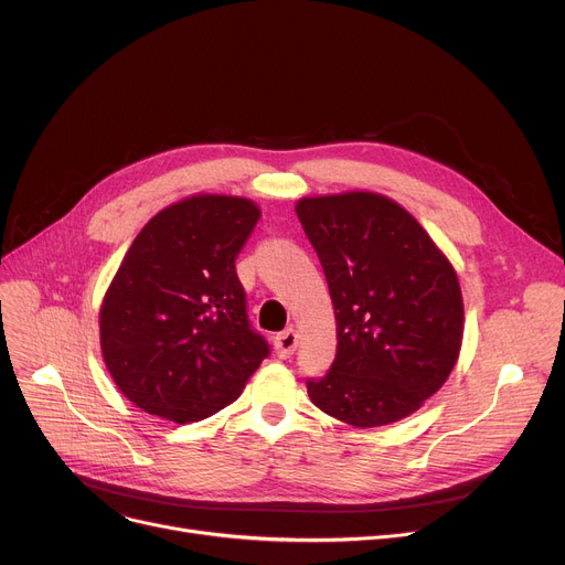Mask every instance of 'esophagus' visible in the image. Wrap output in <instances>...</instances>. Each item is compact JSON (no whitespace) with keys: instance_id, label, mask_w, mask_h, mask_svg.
I'll list each match as a JSON object with an SVG mask.
<instances>
[{"instance_id":"esophagus-1","label":"esophagus","mask_w":565,"mask_h":565,"mask_svg":"<svg viewBox=\"0 0 565 565\" xmlns=\"http://www.w3.org/2000/svg\"><path fill=\"white\" fill-rule=\"evenodd\" d=\"M298 339L300 337H298V330H295V328H288L281 334L275 337V350H277L281 360H288L290 354L295 352V348H298Z\"/></svg>"}]
</instances>
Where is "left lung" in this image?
Instances as JSON below:
<instances>
[{
	"label": "left lung",
	"instance_id": "1",
	"mask_svg": "<svg viewBox=\"0 0 565 565\" xmlns=\"http://www.w3.org/2000/svg\"><path fill=\"white\" fill-rule=\"evenodd\" d=\"M295 213L337 316V358L328 375L307 380L309 398L358 428L409 417L458 362L465 309L454 265L390 196H305Z\"/></svg>",
	"mask_w": 565,
	"mask_h": 565
}]
</instances>
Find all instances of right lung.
<instances>
[{"instance_id":"right-lung-1","label":"right lung","mask_w":565,"mask_h":565,"mask_svg":"<svg viewBox=\"0 0 565 565\" xmlns=\"http://www.w3.org/2000/svg\"><path fill=\"white\" fill-rule=\"evenodd\" d=\"M260 217L243 196L194 194L148 222L105 292L100 350L121 394L167 422H201L270 354L235 275Z\"/></svg>"}]
</instances>
